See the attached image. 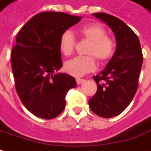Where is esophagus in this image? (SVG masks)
Returning a JSON list of instances; mask_svg holds the SVG:
<instances>
[{"mask_svg": "<svg viewBox=\"0 0 151 151\" xmlns=\"http://www.w3.org/2000/svg\"><path fill=\"white\" fill-rule=\"evenodd\" d=\"M83 82H85V80L84 79H76V83H77L78 85H81V84H82Z\"/></svg>", "mask_w": 151, "mask_h": 151, "instance_id": "1", "label": "esophagus"}]
</instances>
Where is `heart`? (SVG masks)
<instances>
[{"mask_svg":"<svg viewBox=\"0 0 151 151\" xmlns=\"http://www.w3.org/2000/svg\"><path fill=\"white\" fill-rule=\"evenodd\" d=\"M77 34L82 39L90 41L86 49L87 55L76 56L65 63L66 73L81 77L96 69V60L106 63L116 50V41L107 35L106 28L100 24L91 23L79 27ZM76 46V40L70 31H65L59 38V49L65 56L72 54Z\"/></svg>","mask_w":151,"mask_h":151,"instance_id":"1","label":"heart"}]
</instances>
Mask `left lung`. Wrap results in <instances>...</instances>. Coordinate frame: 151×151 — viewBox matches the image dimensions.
Returning a JSON list of instances; mask_svg holds the SVG:
<instances>
[{
    "mask_svg": "<svg viewBox=\"0 0 151 151\" xmlns=\"http://www.w3.org/2000/svg\"><path fill=\"white\" fill-rule=\"evenodd\" d=\"M116 35V50L105 70L93 79L97 91L90 99V108L97 116L111 118L125 111L138 88L143 55L139 38L125 22L106 13H93Z\"/></svg>",
    "mask_w": 151,
    "mask_h": 151,
    "instance_id": "obj_1",
    "label": "left lung"
}]
</instances>
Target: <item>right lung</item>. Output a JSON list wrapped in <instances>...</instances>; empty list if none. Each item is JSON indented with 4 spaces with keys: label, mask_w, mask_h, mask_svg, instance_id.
Returning a JSON list of instances; mask_svg holds the SVG:
<instances>
[{
    "label": "right lung",
    "mask_w": 151,
    "mask_h": 151,
    "mask_svg": "<svg viewBox=\"0 0 151 151\" xmlns=\"http://www.w3.org/2000/svg\"><path fill=\"white\" fill-rule=\"evenodd\" d=\"M81 19L64 12H41L18 32L12 51L16 90L26 109L41 119L59 116L65 109L67 92L76 86L71 76L55 72L63 65L60 36Z\"/></svg>",
    "instance_id": "add662e5"
}]
</instances>
